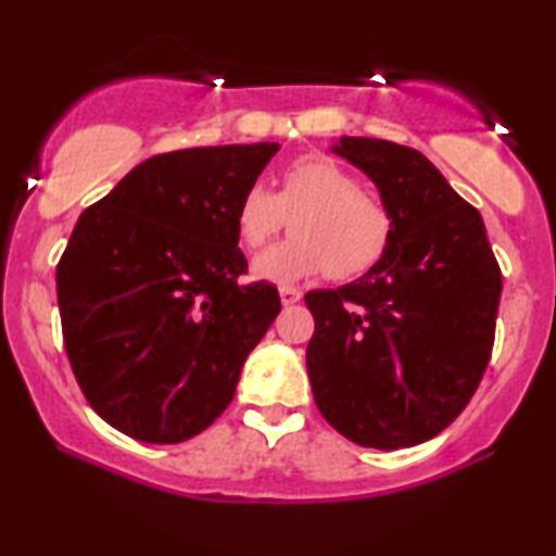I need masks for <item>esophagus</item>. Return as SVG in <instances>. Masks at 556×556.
I'll return each instance as SVG.
<instances>
[{"label":"esophagus","instance_id":"esophagus-1","mask_svg":"<svg viewBox=\"0 0 556 556\" xmlns=\"http://www.w3.org/2000/svg\"><path fill=\"white\" fill-rule=\"evenodd\" d=\"M303 299V293L299 288H291V286H283L280 288V301H283V306H293V303H299Z\"/></svg>","mask_w":556,"mask_h":556}]
</instances>
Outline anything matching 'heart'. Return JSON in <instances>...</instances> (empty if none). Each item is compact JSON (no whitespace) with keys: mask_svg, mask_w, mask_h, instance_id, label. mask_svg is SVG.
<instances>
[{"mask_svg":"<svg viewBox=\"0 0 556 556\" xmlns=\"http://www.w3.org/2000/svg\"><path fill=\"white\" fill-rule=\"evenodd\" d=\"M293 235L255 257V278L299 283L329 273L356 278L375 268L392 240V212L382 197L362 189L344 164L326 154L293 159L280 172L276 192L250 185L235 210L242 245L255 250L283 230Z\"/></svg>","mask_w":556,"mask_h":556,"instance_id":"1","label":"heart"}]
</instances>
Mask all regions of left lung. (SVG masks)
Returning <instances> with one entry per match:
<instances>
[{
	"mask_svg": "<svg viewBox=\"0 0 556 556\" xmlns=\"http://www.w3.org/2000/svg\"><path fill=\"white\" fill-rule=\"evenodd\" d=\"M333 151L379 187L392 240L359 280L306 293L311 390L341 435L397 451L443 432L481 384L501 268L481 212L420 151L364 136Z\"/></svg>",
	"mask_w": 556,
	"mask_h": 556,
	"instance_id": "8db88e82",
	"label": "left lung"
}]
</instances>
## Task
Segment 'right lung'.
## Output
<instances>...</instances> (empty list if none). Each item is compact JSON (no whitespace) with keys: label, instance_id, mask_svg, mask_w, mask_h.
Segmentation results:
<instances>
[{"label":"right lung","instance_id":"obj_1","mask_svg":"<svg viewBox=\"0 0 556 556\" xmlns=\"http://www.w3.org/2000/svg\"><path fill=\"white\" fill-rule=\"evenodd\" d=\"M278 143L151 156L83 212L58 263L73 375L111 428L185 443L235 397L242 364L280 311L242 283L235 210Z\"/></svg>","mask_w":556,"mask_h":556}]
</instances>
